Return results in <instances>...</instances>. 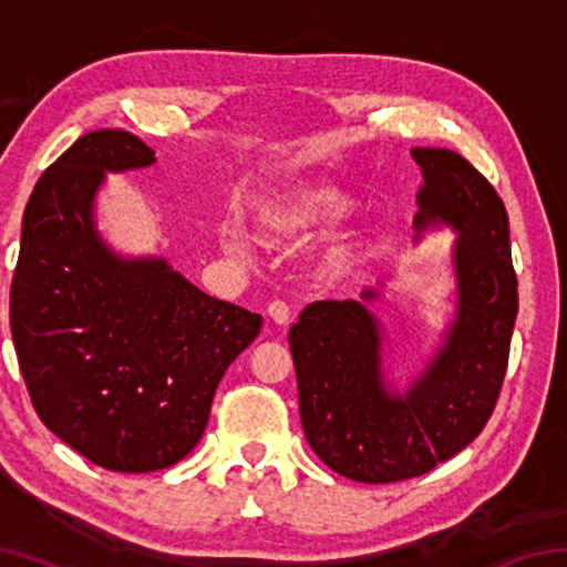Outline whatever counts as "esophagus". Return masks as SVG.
<instances>
[{
  "instance_id": "esophagus-1",
  "label": "esophagus",
  "mask_w": 567,
  "mask_h": 567,
  "mask_svg": "<svg viewBox=\"0 0 567 567\" xmlns=\"http://www.w3.org/2000/svg\"><path fill=\"white\" fill-rule=\"evenodd\" d=\"M267 318H270L275 324H287L290 322V307L282 300H275L267 307Z\"/></svg>"
}]
</instances>
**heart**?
Wrapping results in <instances>:
<instances>
[{"label": "heart", "mask_w": 567, "mask_h": 567, "mask_svg": "<svg viewBox=\"0 0 567 567\" xmlns=\"http://www.w3.org/2000/svg\"><path fill=\"white\" fill-rule=\"evenodd\" d=\"M350 197L332 185L318 179H290L277 189L265 192L252 203V223L270 243H297L348 215ZM219 245L227 252L247 257L255 249V239L243 225L225 223L217 229ZM350 252V239H340L330 249L332 260H342Z\"/></svg>", "instance_id": "obj_1"}]
</instances>
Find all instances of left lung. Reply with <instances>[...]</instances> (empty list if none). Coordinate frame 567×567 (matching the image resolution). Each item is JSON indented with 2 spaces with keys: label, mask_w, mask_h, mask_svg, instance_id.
I'll use <instances>...</instances> for the list:
<instances>
[{
  "label": "left lung",
  "mask_w": 567,
  "mask_h": 567,
  "mask_svg": "<svg viewBox=\"0 0 567 567\" xmlns=\"http://www.w3.org/2000/svg\"><path fill=\"white\" fill-rule=\"evenodd\" d=\"M417 233L450 227L455 318L405 390L385 378V330L362 300L307 305L290 330L305 437L324 465L358 483L425 475L483 433L501 395L517 315L503 199L453 150L415 147Z\"/></svg>",
  "instance_id": "1"
}]
</instances>
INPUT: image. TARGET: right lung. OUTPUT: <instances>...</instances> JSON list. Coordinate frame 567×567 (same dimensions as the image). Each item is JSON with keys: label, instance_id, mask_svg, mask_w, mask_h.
Wrapping results in <instances>:
<instances>
[{"label": "right lung", "instance_id": "1", "mask_svg": "<svg viewBox=\"0 0 567 567\" xmlns=\"http://www.w3.org/2000/svg\"><path fill=\"white\" fill-rule=\"evenodd\" d=\"M155 165L124 130L90 132L44 169L22 219L9 324L37 415L114 473L179 463L262 318L205 295L165 257H122L94 223L107 172Z\"/></svg>", "mask_w": 567, "mask_h": 567}]
</instances>
